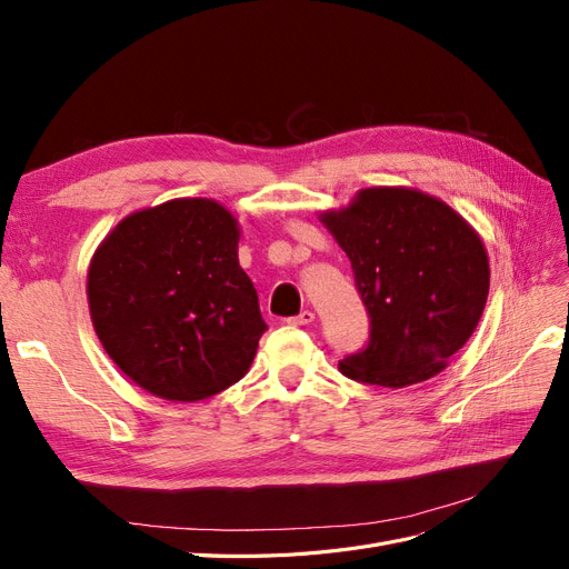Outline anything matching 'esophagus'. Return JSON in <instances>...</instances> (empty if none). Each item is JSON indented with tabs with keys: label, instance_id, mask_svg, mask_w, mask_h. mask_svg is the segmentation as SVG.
<instances>
[{
	"label": "esophagus",
	"instance_id": "esophagus-1",
	"mask_svg": "<svg viewBox=\"0 0 569 569\" xmlns=\"http://www.w3.org/2000/svg\"><path fill=\"white\" fill-rule=\"evenodd\" d=\"M316 320V313L313 311H301L299 316L289 318V325H311Z\"/></svg>",
	"mask_w": 569,
	"mask_h": 569
}]
</instances>
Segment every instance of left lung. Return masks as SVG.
Returning a JSON list of instances; mask_svg holds the SVG:
<instances>
[{
  "mask_svg": "<svg viewBox=\"0 0 569 569\" xmlns=\"http://www.w3.org/2000/svg\"><path fill=\"white\" fill-rule=\"evenodd\" d=\"M322 226L347 251L370 343L339 363L356 382L401 389L449 366L485 313L489 253L449 203L412 187H368Z\"/></svg>",
  "mask_w": 569,
  "mask_h": 569,
  "instance_id": "1",
  "label": "left lung"
}]
</instances>
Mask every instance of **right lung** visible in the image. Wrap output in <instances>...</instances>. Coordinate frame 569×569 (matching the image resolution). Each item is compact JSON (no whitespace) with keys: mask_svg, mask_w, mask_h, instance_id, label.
Returning <instances> with one entry per match:
<instances>
[{"mask_svg":"<svg viewBox=\"0 0 569 569\" xmlns=\"http://www.w3.org/2000/svg\"><path fill=\"white\" fill-rule=\"evenodd\" d=\"M239 234L226 206L189 197L134 211L101 239L90 318L137 387L192 403L247 375L268 327L239 266Z\"/></svg>","mask_w":569,"mask_h":569,"instance_id":"obj_1","label":"right lung"}]
</instances>
